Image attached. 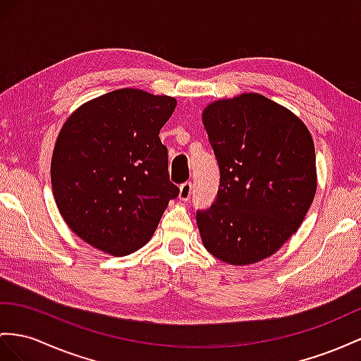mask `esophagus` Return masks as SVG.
<instances>
[{
    "label": "esophagus",
    "instance_id": "34e87169",
    "mask_svg": "<svg viewBox=\"0 0 361 361\" xmlns=\"http://www.w3.org/2000/svg\"><path fill=\"white\" fill-rule=\"evenodd\" d=\"M190 195H192V183H190V181H186V183H183V184H181V186H180V192H178V198H180L181 201H189Z\"/></svg>",
    "mask_w": 361,
    "mask_h": 361
}]
</instances>
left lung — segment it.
I'll use <instances>...</instances> for the list:
<instances>
[{
  "mask_svg": "<svg viewBox=\"0 0 361 361\" xmlns=\"http://www.w3.org/2000/svg\"><path fill=\"white\" fill-rule=\"evenodd\" d=\"M202 123L219 166L216 200L197 212L202 244L219 261L270 257L308 214L317 189L307 125L257 92L212 102Z\"/></svg>",
  "mask_w": 361,
  "mask_h": 361,
  "instance_id": "1",
  "label": "left lung"
}]
</instances>
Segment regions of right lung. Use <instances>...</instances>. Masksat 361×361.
<instances>
[{
	"label": "right lung",
	"mask_w": 361,
	"mask_h": 361,
	"mask_svg": "<svg viewBox=\"0 0 361 361\" xmlns=\"http://www.w3.org/2000/svg\"><path fill=\"white\" fill-rule=\"evenodd\" d=\"M175 106L171 96L122 88L80 105L62 125L53 195L67 226L91 247L113 256L138 250L178 197L159 137Z\"/></svg>",
	"instance_id": "obj_1"
}]
</instances>
